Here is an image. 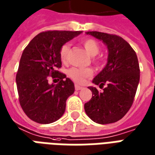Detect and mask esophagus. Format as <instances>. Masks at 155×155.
Here are the masks:
<instances>
[{"label": "esophagus", "mask_w": 155, "mask_h": 155, "mask_svg": "<svg viewBox=\"0 0 155 155\" xmlns=\"http://www.w3.org/2000/svg\"><path fill=\"white\" fill-rule=\"evenodd\" d=\"M74 89H75L76 91H80L81 89H83V87L81 86V85H79V84H74Z\"/></svg>", "instance_id": "34e87169"}]
</instances>
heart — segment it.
<instances>
[{"label": "heart", "mask_w": 155, "mask_h": 155, "mask_svg": "<svg viewBox=\"0 0 155 155\" xmlns=\"http://www.w3.org/2000/svg\"><path fill=\"white\" fill-rule=\"evenodd\" d=\"M81 44L83 45V47L84 48V50L86 51V52L91 56H94V55H96L100 52V45L93 39H84V40H82L81 41ZM69 52H70V46H69V45H64L61 48L60 57H61V61L66 62L68 59V55H69ZM101 61L100 59L94 60V64H100ZM92 74H93L92 70L90 69V68L72 67L68 71L69 76L74 82L79 83V84L84 83L86 79L91 77Z\"/></svg>", "instance_id": "b5f03b06"}]
</instances>
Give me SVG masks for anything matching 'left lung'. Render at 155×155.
<instances>
[{
	"instance_id": "obj_1",
	"label": "left lung",
	"mask_w": 155,
	"mask_h": 155,
	"mask_svg": "<svg viewBox=\"0 0 155 155\" xmlns=\"http://www.w3.org/2000/svg\"><path fill=\"white\" fill-rule=\"evenodd\" d=\"M87 35L102 41L108 49L107 64L94 78L95 87H88L92 92L91 101L84 104V110L94 122L106 124L121 120L132 106L140 82V65L136 53L122 37L99 31Z\"/></svg>"
}]
</instances>
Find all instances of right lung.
I'll use <instances>...</instances> for the list:
<instances>
[{
  "mask_svg": "<svg viewBox=\"0 0 155 155\" xmlns=\"http://www.w3.org/2000/svg\"><path fill=\"white\" fill-rule=\"evenodd\" d=\"M82 31H49L32 39L21 57L15 77L19 101L25 114L36 123L51 124L64 113L74 83L57 70L61 67V48ZM51 77L58 84H50Z\"/></svg>",
  "mask_w": 155,
  "mask_h": 155,
  "instance_id": "right-lung-1",
  "label": "right lung"
}]
</instances>
